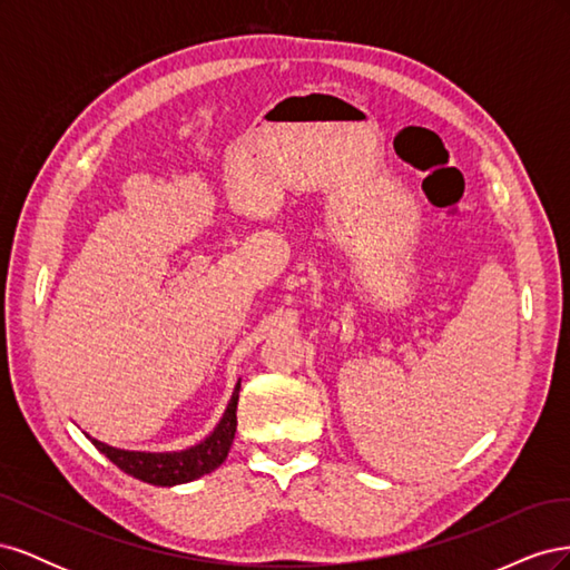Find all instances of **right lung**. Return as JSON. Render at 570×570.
Listing matches in <instances>:
<instances>
[{"instance_id":"add662e5","label":"right lung","mask_w":570,"mask_h":570,"mask_svg":"<svg viewBox=\"0 0 570 570\" xmlns=\"http://www.w3.org/2000/svg\"><path fill=\"white\" fill-rule=\"evenodd\" d=\"M237 400H239V381L233 390L226 411H223V416L212 433L195 446H187V450H180V452L118 450V446L99 442L90 435L88 438L97 450L111 463H116L124 473L159 488L183 485V482H193L206 473L216 471L218 465L226 461L230 444L235 440V430H237Z\"/></svg>"}]
</instances>
